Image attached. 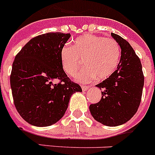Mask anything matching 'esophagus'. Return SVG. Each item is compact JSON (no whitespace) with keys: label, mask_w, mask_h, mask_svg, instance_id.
Wrapping results in <instances>:
<instances>
[{"label":"esophagus","mask_w":155,"mask_h":155,"mask_svg":"<svg viewBox=\"0 0 155 155\" xmlns=\"http://www.w3.org/2000/svg\"><path fill=\"white\" fill-rule=\"evenodd\" d=\"M91 87L90 86H85V85H84V86H82V90L83 91H87L89 88H90Z\"/></svg>","instance_id":"esophagus-1"}]
</instances>
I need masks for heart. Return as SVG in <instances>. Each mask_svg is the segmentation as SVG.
<instances>
[{
  "label": "heart",
  "instance_id": "1",
  "mask_svg": "<svg viewBox=\"0 0 155 155\" xmlns=\"http://www.w3.org/2000/svg\"><path fill=\"white\" fill-rule=\"evenodd\" d=\"M121 56L120 46L113 39L87 34L74 41L71 47H64L60 51L63 70L68 75H75L84 60L83 70L75 76L81 84L95 80H105L117 68Z\"/></svg>",
  "mask_w": 155,
  "mask_h": 155
}]
</instances>
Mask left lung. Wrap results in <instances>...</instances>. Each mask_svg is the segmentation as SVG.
<instances>
[{
    "label": "left lung",
    "instance_id": "1",
    "mask_svg": "<svg viewBox=\"0 0 155 155\" xmlns=\"http://www.w3.org/2000/svg\"><path fill=\"white\" fill-rule=\"evenodd\" d=\"M121 48V58L116 70L97 84L102 98L91 104L90 112L99 123L117 127L129 121L139 107L144 85V76L139 58L127 41L111 33Z\"/></svg>",
    "mask_w": 155,
    "mask_h": 155
}]
</instances>
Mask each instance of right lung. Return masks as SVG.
I'll return each instance as SVG.
<instances>
[{
  "label": "right lung",
  "mask_w": 155,
  "mask_h": 155,
  "mask_svg": "<svg viewBox=\"0 0 155 155\" xmlns=\"http://www.w3.org/2000/svg\"><path fill=\"white\" fill-rule=\"evenodd\" d=\"M71 35L48 32L31 39L15 57L10 85L15 107L31 125L48 127L65 114L71 95L81 87L63 70L60 51ZM59 79L60 82H54Z\"/></svg>",
  "instance_id": "1"
}]
</instances>
